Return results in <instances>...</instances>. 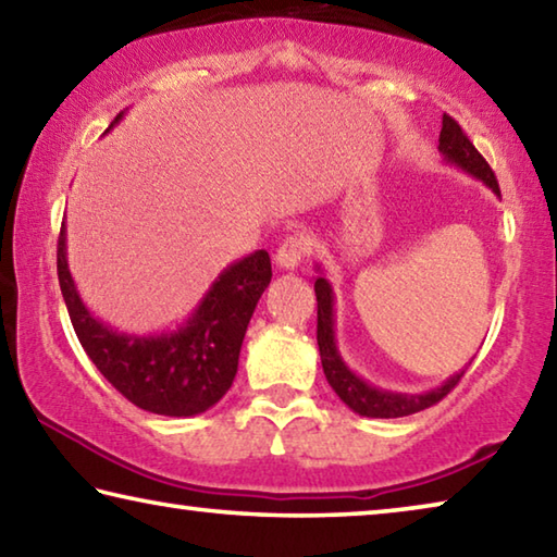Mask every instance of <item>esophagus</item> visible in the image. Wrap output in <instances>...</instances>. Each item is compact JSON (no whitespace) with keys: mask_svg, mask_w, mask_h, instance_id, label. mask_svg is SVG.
Masks as SVG:
<instances>
[{"mask_svg":"<svg viewBox=\"0 0 557 557\" xmlns=\"http://www.w3.org/2000/svg\"><path fill=\"white\" fill-rule=\"evenodd\" d=\"M309 250H312V240H309V235L305 233L287 235V238L280 243L275 260L282 270H295L299 262L309 256Z\"/></svg>","mask_w":557,"mask_h":557,"instance_id":"esophagus-1","label":"esophagus"}]
</instances>
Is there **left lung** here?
Wrapping results in <instances>:
<instances>
[{"instance_id": "8db88e82", "label": "left lung", "mask_w": 557, "mask_h": 557, "mask_svg": "<svg viewBox=\"0 0 557 557\" xmlns=\"http://www.w3.org/2000/svg\"><path fill=\"white\" fill-rule=\"evenodd\" d=\"M440 152L449 164H457L459 169H465L467 174L482 178V182L492 188L496 196H502L492 166H488L486 159L476 152V147L469 143V137L465 135V129L459 127V122L449 115H442ZM314 292H317V344H319V356H322V369L334 393L354 412L363 414V418H405V414L432 408V405L445 398V395L461 381V375H465L467 369H461L459 373H455L451 379L442 383L440 388L428 391L422 395L391 393V391L375 388V385H369L348 369L344 358L336 351L334 292H332V285L326 282V277L322 275L317 277Z\"/></svg>"}]
</instances>
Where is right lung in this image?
I'll list each match as a JSON object with an SVG mask.
<instances>
[{"mask_svg": "<svg viewBox=\"0 0 557 557\" xmlns=\"http://www.w3.org/2000/svg\"><path fill=\"white\" fill-rule=\"evenodd\" d=\"M120 117L122 112L112 125ZM55 260L75 336L96 369L129 403L154 414L188 418L206 412L228 393L250 317L272 277L265 250L225 268L188 322L172 334L157 336L120 334L88 312L65 260V223Z\"/></svg>", "mask_w": 557, "mask_h": 557, "instance_id": "right-lung-1", "label": "right lung"}]
</instances>
